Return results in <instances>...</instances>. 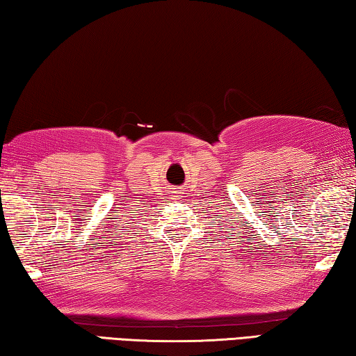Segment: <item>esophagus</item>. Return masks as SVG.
I'll use <instances>...</instances> for the list:
<instances>
[{
  "instance_id": "1",
  "label": "esophagus",
  "mask_w": 356,
  "mask_h": 356,
  "mask_svg": "<svg viewBox=\"0 0 356 356\" xmlns=\"http://www.w3.org/2000/svg\"><path fill=\"white\" fill-rule=\"evenodd\" d=\"M185 190L182 188V186H177V188H172L171 190V200H182V197H184V195H185V193H184Z\"/></svg>"
}]
</instances>
